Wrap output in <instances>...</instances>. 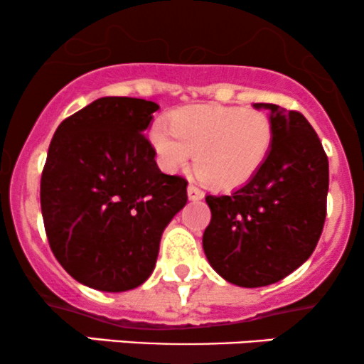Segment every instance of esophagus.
I'll return each instance as SVG.
<instances>
[{"label": "esophagus", "instance_id": "obj_1", "mask_svg": "<svg viewBox=\"0 0 364 364\" xmlns=\"http://www.w3.org/2000/svg\"><path fill=\"white\" fill-rule=\"evenodd\" d=\"M188 198H190L191 202H198V200L203 198V191L200 190V188H196L195 185H190L188 186Z\"/></svg>", "mask_w": 364, "mask_h": 364}]
</instances>
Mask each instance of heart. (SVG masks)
<instances>
[{
  "mask_svg": "<svg viewBox=\"0 0 364 364\" xmlns=\"http://www.w3.org/2000/svg\"><path fill=\"white\" fill-rule=\"evenodd\" d=\"M274 128L262 111L191 106L174 112L169 124L150 129V144L162 169H185L193 159L198 176L219 190L245 185L265 162Z\"/></svg>",
  "mask_w": 364,
  "mask_h": 364,
  "instance_id": "1",
  "label": "heart"
}]
</instances>
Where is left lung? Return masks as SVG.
I'll return each instance as SVG.
<instances>
[{"label": "left lung", "mask_w": 364, "mask_h": 364, "mask_svg": "<svg viewBox=\"0 0 364 364\" xmlns=\"http://www.w3.org/2000/svg\"><path fill=\"white\" fill-rule=\"evenodd\" d=\"M269 111L272 147L255 176L229 195H207L212 219L203 252L212 269L240 287L279 282L310 258L327 214L328 159L301 112Z\"/></svg>", "instance_id": "left-lung-1"}]
</instances>
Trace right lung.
Returning a JSON list of instances; mask_svg holds the SVG:
<instances>
[{
    "mask_svg": "<svg viewBox=\"0 0 364 364\" xmlns=\"http://www.w3.org/2000/svg\"><path fill=\"white\" fill-rule=\"evenodd\" d=\"M159 106L101 97L54 133L41 208L54 257L75 281L104 292L135 289L154 272L159 245L186 205L185 178L157 168L145 136Z\"/></svg>",
    "mask_w": 364,
    "mask_h": 364,
    "instance_id": "obj_1",
    "label": "right lung"
}]
</instances>
